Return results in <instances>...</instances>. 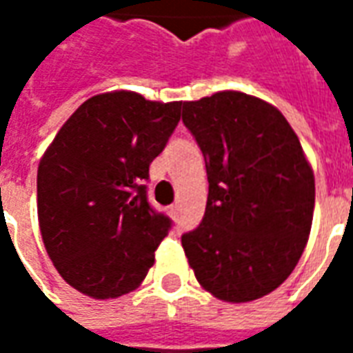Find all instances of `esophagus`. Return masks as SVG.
I'll return each mask as SVG.
<instances>
[{
    "label": "esophagus",
    "mask_w": 353,
    "mask_h": 353,
    "mask_svg": "<svg viewBox=\"0 0 353 353\" xmlns=\"http://www.w3.org/2000/svg\"><path fill=\"white\" fill-rule=\"evenodd\" d=\"M177 210H179V206H177V204H172V206L168 208V214L172 215V217H176Z\"/></svg>",
    "instance_id": "esophagus-1"
}]
</instances>
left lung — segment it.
I'll return each mask as SVG.
<instances>
[{
    "mask_svg": "<svg viewBox=\"0 0 353 353\" xmlns=\"http://www.w3.org/2000/svg\"><path fill=\"white\" fill-rule=\"evenodd\" d=\"M183 124L206 161V212L181 236L202 288L250 303L280 288L303 255L314 215V172L278 109L223 90L183 101Z\"/></svg>",
    "mask_w": 353,
    "mask_h": 353,
    "instance_id": "8db88e82",
    "label": "left lung"
}]
</instances>
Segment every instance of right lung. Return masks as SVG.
Segmentation results:
<instances>
[{
	"label": "right lung",
	"instance_id": "1",
	"mask_svg": "<svg viewBox=\"0 0 353 353\" xmlns=\"http://www.w3.org/2000/svg\"><path fill=\"white\" fill-rule=\"evenodd\" d=\"M181 101L98 94L58 130L37 168V217L58 274L92 299L138 288L172 229L147 200L149 164L179 123Z\"/></svg>",
	"mask_w": 353,
	"mask_h": 353
}]
</instances>
